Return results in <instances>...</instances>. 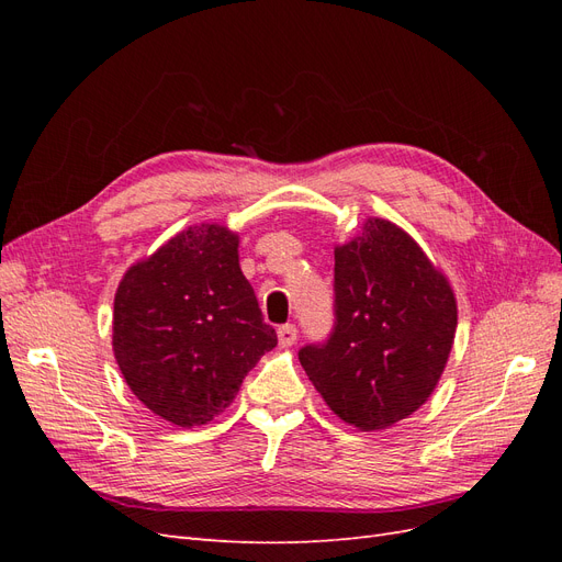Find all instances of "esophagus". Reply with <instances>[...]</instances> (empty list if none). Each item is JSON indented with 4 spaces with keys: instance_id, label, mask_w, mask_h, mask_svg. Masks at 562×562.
<instances>
[{
    "instance_id": "34e87169",
    "label": "esophagus",
    "mask_w": 562,
    "mask_h": 562,
    "mask_svg": "<svg viewBox=\"0 0 562 562\" xmlns=\"http://www.w3.org/2000/svg\"><path fill=\"white\" fill-rule=\"evenodd\" d=\"M295 339H297V328L293 326V323H285V326H279V345L281 347L295 345Z\"/></svg>"
}]
</instances>
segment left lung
Masks as SVG:
<instances>
[{
	"label": "left lung",
	"mask_w": 562,
	"mask_h": 562,
	"mask_svg": "<svg viewBox=\"0 0 562 562\" xmlns=\"http://www.w3.org/2000/svg\"><path fill=\"white\" fill-rule=\"evenodd\" d=\"M328 339L297 356L330 411L363 431L386 429L431 396L452 349L457 304L446 277L389 220L335 248Z\"/></svg>",
	"instance_id": "left-lung-1"
}]
</instances>
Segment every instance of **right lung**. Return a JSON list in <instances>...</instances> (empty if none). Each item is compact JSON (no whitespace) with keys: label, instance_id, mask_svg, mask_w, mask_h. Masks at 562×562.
Masks as SVG:
<instances>
[{"label":"right lung","instance_id":"add662e5","mask_svg":"<svg viewBox=\"0 0 562 562\" xmlns=\"http://www.w3.org/2000/svg\"><path fill=\"white\" fill-rule=\"evenodd\" d=\"M225 227H190L133 265L114 295V356L138 401L178 427L211 422L277 347Z\"/></svg>","mask_w":562,"mask_h":562}]
</instances>
